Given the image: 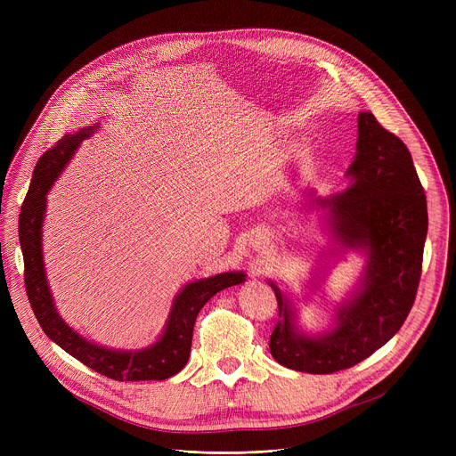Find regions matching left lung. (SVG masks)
<instances>
[{
	"label": "left lung",
	"mask_w": 456,
	"mask_h": 456,
	"mask_svg": "<svg viewBox=\"0 0 456 456\" xmlns=\"http://www.w3.org/2000/svg\"><path fill=\"white\" fill-rule=\"evenodd\" d=\"M357 135L346 169L350 185L330 199L306 194L327 211L322 222L334 250L366 256L359 287L336 306L327 330L308 334L299 329L292 299L269 281L281 317L269 348L296 371L334 373L364 361L399 332L415 301L428 234L424 189L406 144L371 111L359 113Z\"/></svg>",
	"instance_id": "obj_1"
}]
</instances>
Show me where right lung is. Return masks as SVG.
Here are the masks:
<instances>
[{"mask_svg":"<svg viewBox=\"0 0 456 456\" xmlns=\"http://www.w3.org/2000/svg\"><path fill=\"white\" fill-rule=\"evenodd\" d=\"M101 124L86 126L64 135L43 153L36 164L27 199L20 215V243L25 262V287L43 332L64 352L113 380H164L178 373L191 352L192 329L202 306L220 290L245 281L243 271L222 273L194 280L175 296L159 339L141 350H115L83 338L64 321L53 303L43 262V222L46 194L62 169L69 166L83 141L99 132Z\"/></svg>","mask_w":456,"mask_h":456,"instance_id":"1","label":"right lung"}]
</instances>
